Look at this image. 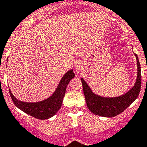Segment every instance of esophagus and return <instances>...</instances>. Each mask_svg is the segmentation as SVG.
I'll return each instance as SVG.
<instances>
[{
    "instance_id": "1",
    "label": "esophagus",
    "mask_w": 147,
    "mask_h": 147,
    "mask_svg": "<svg viewBox=\"0 0 147 147\" xmlns=\"http://www.w3.org/2000/svg\"><path fill=\"white\" fill-rule=\"evenodd\" d=\"M81 69H82V67H81V65L78 64L75 66V70H76V72H81Z\"/></svg>"
}]
</instances>
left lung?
Wrapping results in <instances>:
<instances>
[{
    "instance_id": "1",
    "label": "left lung",
    "mask_w": 147,
    "mask_h": 147,
    "mask_svg": "<svg viewBox=\"0 0 147 147\" xmlns=\"http://www.w3.org/2000/svg\"><path fill=\"white\" fill-rule=\"evenodd\" d=\"M135 57L138 65L137 80L135 86L127 94L117 98H102L95 95L85 81L81 78L86 105L88 109L93 114L107 118L115 117L123 112L138 98L141 87V65L137 55H135Z\"/></svg>"
}]
</instances>
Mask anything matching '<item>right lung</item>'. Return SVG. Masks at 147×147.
I'll return each mask as SVG.
<instances>
[{
  "instance_id": "1",
  "label": "right lung",
  "mask_w": 147,
  "mask_h": 147,
  "mask_svg": "<svg viewBox=\"0 0 147 147\" xmlns=\"http://www.w3.org/2000/svg\"><path fill=\"white\" fill-rule=\"evenodd\" d=\"M75 77L73 70H69L62 78L55 93L49 98L38 103H26L17 100L9 89L10 96L15 105L26 114L37 119L46 120L57 113L61 108L63 97L66 93V86L69 81Z\"/></svg>"
}]
</instances>
